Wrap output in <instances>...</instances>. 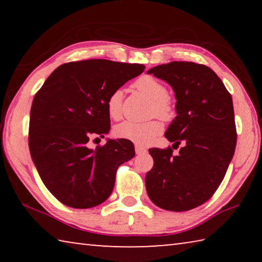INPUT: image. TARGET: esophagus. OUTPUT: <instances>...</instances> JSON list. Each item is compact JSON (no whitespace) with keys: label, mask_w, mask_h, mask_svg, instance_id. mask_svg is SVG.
I'll use <instances>...</instances> for the list:
<instances>
[{"label":"esophagus","mask_w":262,"mask_h":262,"mask_svg":"<svg viewBox=\"0 0 262 262\" xmlns=\"http://www.w3.org/2000/svg\"><path fill=\"white\" fill-rule=\"evenodd\" d=\"M135 152H136L137 155L145 154V152H147V149L143 148V147H140V145H135Z\"/></svg>","instance_id":"obj_1"}]
</instances>
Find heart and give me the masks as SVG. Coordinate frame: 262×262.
<instances>
[{"instance_id":"1","label":"heart","mask_w":262,"mask_h":262,"mask_svg":"<svg viewBox=\"0 0 262 262\" xmlns=\"http://www.w3.org/2000/svg\"><path fill=\"white\" fill-rule=\"evenodd\" d=\"M134 86L152 100L151 114L168 120L173 117V106L167 98V89L157 79L150 76H143L137 79ZM107 113L112 119L121 117L122 110V92L115 90L108 96L106 101ZM163 123L159 120H150L147 122L125 121L115 127L114 133L119 139L129 140L137 144H150L162 134Z\"/></svg>"}]
</instances>
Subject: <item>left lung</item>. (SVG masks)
Listing matches in <instances>:
<instances>
[{
  "mask_svg": "<svg viewBox=\"0 0 262 262\" xmlns=\"http://www.w3.org/2000/svg\"><path fill=\"white\" fill-rule=\"evenodd\" d=\"M167 82L176 95L177 117L165 137L183 143L178 155L171 147L151 148L154 166L145 188L155 205L186 211L201 206L219 188L237 143L232 97L214 70L194 62L173 61L148 70Z\"/></svg>",
  "mask_w": 262,
  "mask_h": 262,
  "instance_id": "left-lung-1",
  "label": "left lung"
}]
</instances>
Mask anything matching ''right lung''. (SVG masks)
Returning a JSON list of instances; mask_svg holds the SVG:
<instances>
[{
    "instance_id": "add662e5",
    "label": "right lung",
    "mask_w": 262,
    "mask_h": 262,
    "mask_svg": "<svg viewBox=\"0 0 262 262\" xmlns=\"http://www.w3.org/2000/svg\"><path fill=\"white\" fill-rule=\"evenodd\" d=\"M145 67L110 60L61 64L35 94L30 113L29 148L43 185L63 205L86 209L112 193L122 163L135 156L130 141L107 140L88 147L111 128L106 101ZM98 139V137H97Z\"/></svg>"
}]
</instances>
